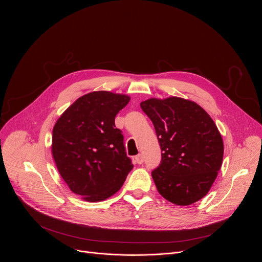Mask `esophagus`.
<instances>
[{
	"label": "esophagus",
	"instance_id": "esophagus-1",
	"mask_svg": "<svg viewBox=\"0 0 262 262\" xmlns=\"http://www.w3.org/2000/svg\"><path fill=\"white\" fill-rule=\"evenodd\" d=\"M135 162H136L137 164H139V165L143 164V162H144V158H143V156H142V155H138V156H136V158H135Z\"/></svg>",
	"mask_w": 262,
	"mask_h": 262
}]
</instances>
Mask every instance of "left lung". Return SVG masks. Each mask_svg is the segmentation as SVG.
<instances>
[{"mask_svg":"<svg viewBox=\"0 0 262 262\" xmlns=\"http://www.w3.org/2000/svg\"><path fill=\"white\" fill-rule=\"evenodd\" d=\"M154 123L162 160L152 172L159 193L176 205H190L210 190L223 162L222 136L196 102L180 97L140 103Z\"/></svg>","mask_w":262,"mask_h":262,"instance_id":"obj_1","label":"left lung"}]
</instances>
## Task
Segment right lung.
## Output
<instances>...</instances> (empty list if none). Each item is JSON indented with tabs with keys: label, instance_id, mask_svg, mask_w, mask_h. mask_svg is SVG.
Listing matches in <instances>:
<instances>
[{
	"label": "right lung",
	"instance_id": "1",
	"mask_svg": "<svg viewBox=\"0 0 262 262\" xmlns=\"http://www.w3.org/2000/svg\"><path fill=\"white\" fill-rule=\"evenodd\" d=\"M129 96L107 91L74 101L56 122L52 154L69 189L84 200L102 201L120 190L133 169L115 117Z\"/></svg>",
	"mask_w": 262,
	"mask_h": 262
}]
</instances>
